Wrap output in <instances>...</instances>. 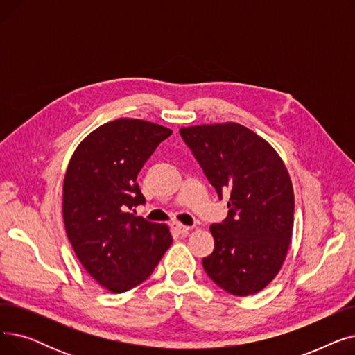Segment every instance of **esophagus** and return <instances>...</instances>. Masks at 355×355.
I'll list each match as a JSON object with an SVG mask.
<instances>
[{"instance_id":"obj_1","label":"esophagus","mask_w":355,"mask_h":355,"mask_svg":"<svg viewBox=\"0 0 355 355\" xmlns=\"http://www.w3.org/2000/svg\"><path fill=\"white\" fill-rule=\"evenodd\" d=\"M171 227H173V230H174L175 233H178V234L189 233V230L191 229L190 226H184V225H181V223H178V221H173V223H171Z\"/></svg>"}]
</instances>
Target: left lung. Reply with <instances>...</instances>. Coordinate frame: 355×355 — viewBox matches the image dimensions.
<instances>
[{
  "mask_svg": "<svg viewBox=\"0 0 355 355\" xmlns=\"http://www.w3.org/2000/svg\"><path fill=\"white\" fill-rule=\"evenodd\" d=\"M227 217L210 232L214 250L202 259L211 281L236 296L266 288L281 270L293 229V189L281 157L263 138L234 122L181 128Z\"/></svg>",
  "mask_w": 355,
  "mask_h": 355,
  "instance_id": "8db88e82",
  "label": "left lung"
}]
</instances>
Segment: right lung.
Here are the masks:
<instances>
[{"instance_id":"add662e5","label":"right lung","mask_w":355,"mask_h":355,"mask_svg":"<svg viewBox=\"0 0 355 355\" xmlns=\"http://www.w3.org/2000/svg\"><path fill=\"white\" fill-rule=\"evenodd\" d=\"M171 129L121 118L89 134L69 162L63 184L67 237L86 272L114 293L142 284L171 246L166 225L137 217L145 204L137 177Z\"/></svg>"}]
</instances>
